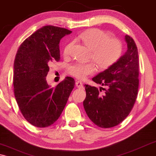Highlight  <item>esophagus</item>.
Here are the masks:
<instances>
[{
	"label": "esophagus",
	"mask_w": 156,
	"mask_h": 156,
	"mask_svg": "<svg viewBox=\"0 0 156 156\" xmlns=\"http://www.w3.org/2000/svg\"><path fill=\"white\" fill-rule=\"evenodd\" d=\"M75 84L77 88H80V89L83 88V84L82 83V82H80V81H76Z\"/></svg>",
	"instance_id": "obj_1"
}]
</instances>
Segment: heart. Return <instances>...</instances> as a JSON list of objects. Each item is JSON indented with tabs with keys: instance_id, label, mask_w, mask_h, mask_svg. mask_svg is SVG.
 I'll return each instance as SVG.
<instances>
[{
	"instance_id": "b5f03b06",
	"label": "heart",
	"mask_w": 156,
	"mask_h": 156,
	"mask_svg": "<svg viewBox=\"0 0 156 156\" xmlns=\"http://www.w3.org/2000/svg\"><path fill=\"white\" fill-rule=\"evenodd\" d=\"M77 40L82 41L91 50V58L101 70L108 69L116 63L122 52V44L116 38H110L105 32L99 29H89L77 36ZM72 43L66 44L64 55L69 54ZM94 64L75 63L69 68V73L74 77L83 80L94 73Z\"/></svg>"
}]
</instances>
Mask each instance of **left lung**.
<instances>
[{
    "label": "left lung",
    "mask_w": 156,
    "mask_h": 156,
    "mask_svg": "<svg viewBox=\"0 0 156 156\" xmlns=\"http://www.w3.org/2000/svg\"><path fill=\"white\" fill-rule=\"evenodd\" d=\"M127 50L112 67L92 79L97 87L85 84L86 98L83 105L87 116L101 128L119 125L129 116L135 104L139 84V61L136 44L133 38L125 36ZM104 93H100L101 89Z\"/></svg>",
    "instance_id": "obj_1"
}]
</instances>
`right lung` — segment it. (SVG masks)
Masks as SVG:
<instances>
[{
  "instance_id": "obj_1",
  "label": "right lung",
  "mask_w": 156,
  "mask_h": 156,
  "mask_svg": "<svg viewBox=\"0 0 156 156\" xmlns=\"http://www.w3.org/2000/svg\"><path fill=\"white\" fill-rule=\"evenodd\" d=\"M72 31L46 25L27 37L14 61V94L24 118L34 126L44 128L56 121L74 87V80L65 77L55 87L48 85L49 66L60 59L59 41Z\"/></svg>"
}]
</instances>
